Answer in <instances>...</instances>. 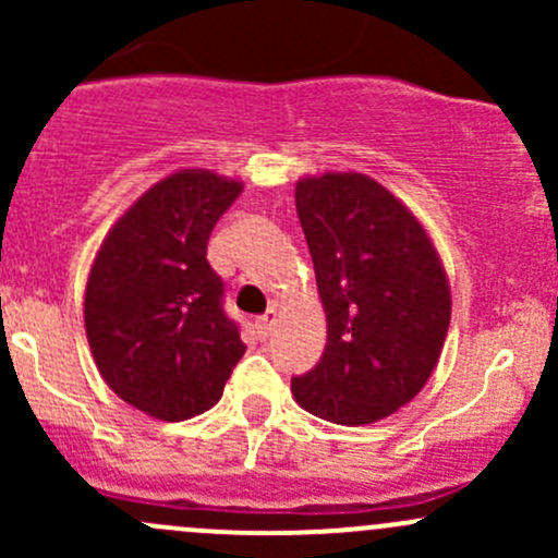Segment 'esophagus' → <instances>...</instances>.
<instances>
[{
    "mask_svg": "<svg viewBox=\"0 0 558 558\" xmlns=\"http://www.w3.org/2000/svg\"><path fill=\"white\" fill-rule=\"evenodd\" d=\"M275 320H278V307H269L262 318H256V324L253 326H256V335L262 337V340H267L269 331H272V326H275Z\"/></svg>",
    "mask_w": 558,
    "mask_h": 558,
    "instance_id": "obj_1",
    "label": "esophagus"
}]
</instances>
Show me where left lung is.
<instances>
[{
    "instance_id": "8db88e82",
    "label": "left lung",
    "mask_w": 558,
    "mask_h": 558,
    "mask_svg": "<svg viewBox=\"0 0 558 558\" xmlns=\"http://www.w3.org/2000/svg\"><path fill=\"white\" fill-rule=\"evenodd\" d=\"M296 213L326 311L318 364L291 378L296 402L335 424L386 418L424 388L451 324V291L413 213L373 178L296 183Z\"/></svg>"
}]
</instances>
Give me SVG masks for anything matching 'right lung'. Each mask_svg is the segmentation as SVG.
Instances as JSON below:
<instances>
[{
    "instance_id": "right-lung-1",
    "label": "right lung",
    "mask_w": 558,
    "mask_h": 558,
    "mask_svg": "<svg viewBox=\"0 0 558 558\" xmlns=\"http://www.w3.org/2000/svg\"><path fill=\"white\" fill-rule=\"evenodd\" d=\"M243 185L183 170L145 191L105 238L86 286V335L107 386L143 413L185 421L221 399L243 359L207 240Z\"/></svg>"
}]
</instances>
